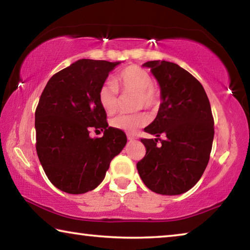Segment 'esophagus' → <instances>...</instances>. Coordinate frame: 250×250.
Returning <instances> with one entry per match:
<instances>
[{"mask_svg":"<svg viewBox=\"0 0 250 250\" xmlns=\"http://www.w3.org/2000/svg\"><path fill=\"white\" fill-rule=\"evenodd\" d=\"M126 138H128L129 141H132L135 139V135L132 134V133H128V134H126Z\"/></svg>","mask_w":250,"mask_h":250,"instance_id":"esophagus-1","label":"esophagus"}]
</instances>
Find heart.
<instances>
[{"label":"heart","instance_id":"obj_1","mask_svg":"<svg viewBox=\"0 0 250 250\" xmlns=\"http://www.w3.org/2000/svg\"><path fill=\"white\" fill-rule=\"evenodd\" d=\"M119 89L122 92H134V107L153 109L159 104V89L152 83L149 71L138 65H129L116 75L115 79L107 80L98 91V101L105 112L115 113L119 104ZM149 122L145 112L122 113L110 120V125L118 130L134 132Z\"/></svg>","mask_w":250,"mask_h":250}]
</instances>
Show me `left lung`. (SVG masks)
Segmentation results:
<instances>
[{
	"mask_svg": "<svg viewBox=\"0 0 250 250\" xmlns=\"http://www.w3.org/2000/svg\"><path fill=\"white\" fill-rule=\"evenodd\" d=\"M143 66L158 80L162 103L154 121L145 128L156 139H141L146 152L137 168L152 192L179 195L200 181L209 161L214 139L209 100L202 83L174 62L151 61Z\"/></svg>",
	"mask_w": 250,
	"mask_h": 250,
	"instance_id": "8db88e82",
	"label": "left lung"
}]
</instances>
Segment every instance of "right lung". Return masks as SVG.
<instances>
[{"mask_svg": "<svg viewBox=\"0 0 250 250\" xmlns=\"http://www.w3.org/2000/svg\"><path fill=\"white\" fill-rule=\"evenodd\" d=\"M119 62L79 59L48 80L35 111L36 151L53 185L69 194L92 191L111 160L124 149L126 135L108 126L98 91ZM91 129L104 130L91 138Z\"/></svg>", "mask_w": 250, "mask_h": 250, "instance_id": "right-lung-1", "label": "right lung"}]
</instances>
